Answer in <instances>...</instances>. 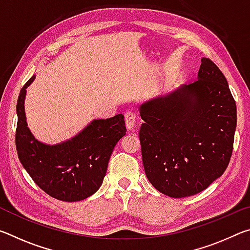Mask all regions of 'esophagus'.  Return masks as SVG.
<instances>
[{"label":"esophagus","mask_w":250,"mask_h":250,"mask_svg":"<svg viewBox=\"0 0 250 250\" xmlns=\"http://www.w3.org/2000/svg\"><path fill=\"white\" fill-rule=\"evenodd\" d=\"M135 119H137V116L132 111H128L125 115V125L126 128L131 130L135 125Z\"/></svg>","instance_id":"obj_1"}]
</instances>
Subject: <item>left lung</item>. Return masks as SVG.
Returning <instances> with one entry per match:
<instances>
[{
  "label": "left lung",
  "mask_w": 250,
  "mask_h": 250,
  "mask_svg": "<svg viewBox=\"0 0 250 250\" xmlns=\"http://www.w3.org/2000/svg\"><path fill=\"white\" fill-rule=\"evenodd\" d=\"M201 62L196 82L139 107L146 177L170 197L208 188L225 172L234 146L237 110L228 83L210 59Z\"/></svg>",
  "instance_id": "left-lung-1"
}]
</instances>
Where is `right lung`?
Segmentation results:
<instances>
[{
	"instance_id": "obj_1",
	"label": "right lung",
	"mask_w": 250,
	"mask_h": 250,
	"mask_svg": "<svg viewBox=\"0 0 250 250\" xmlns=\"http://www.w3.org/2000/svg\"><path fill=\"white\" fill-rule=\"evenodd\" d=\"M21 89L16 112L15 143L19 159L33 181L54 198L77 202L91 196L103 184L109 159L120 139L125 135L124 115L95 119L69 140L47 145L35 139L25 116L26 88Z\"/></svg>"
}]
</instances>
